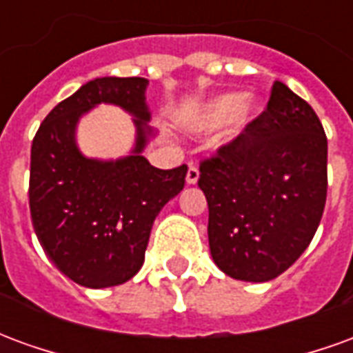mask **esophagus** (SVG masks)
<instances>
[{
  "label": "esophagus",
  "mask_w": 353,
  "mask_h": 353,
  "mask_svg": "<svg viewBox=\"0 0 353 353\" xmlns=\"http://www.w3.org/2000/svg\"><path fill=\"white\" fill-rule=\"evenodd\" d=\"M200 177V172L199 168L194 166V164H189V170H187V185H196V181H199Z\"/></svg>",
  "instance_id": "1"
}]
</instances>
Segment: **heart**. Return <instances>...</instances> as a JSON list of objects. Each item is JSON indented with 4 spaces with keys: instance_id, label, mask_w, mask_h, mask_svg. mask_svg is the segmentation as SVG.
I'll return each instance as SVG.
<instances>
[{
    "instance_id": "heart-1",
    "label": "heart",
    "mask_w": 353,
    "mask_h": 353,
    "mask_svg": "<svg viewBox=\"0 0 353 353\" xmlns=\"http://www.w3.org/2000/svg\"><path fill=\"white\" fill-rule=\"evenodd\" d=\"M259 115L261 105L255 100H244L242 94H221L200 109L192 121V126L199 130H212L232 121L230 136H240L253 126Z\"/></svg>"
}]
</instances>
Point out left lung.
I'll return each mask as SVG.
<instances>
[{
  "label": "left lung",
  "mask_w": 353,
  "mask_h": 353,
  "mask_svg": "<svg viewBox=\"0 0 353 353\" xmlns=\"http://www.w3.org/2000/svg\"><path fill=\"white\" fill-rule=\"evenodd\" d=\"M214 263L242 281H270L308 248L327 199V138L316 111L276 81L244 134L200 164Z\"/></svg>",
  "instance_id": "left-lung-1"
}]
</instances>
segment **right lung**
Listing matches in <instances>:
<instances>
[{"mask_svg":"<svg viewBox=\"0 0 353 353\" xmlns=\"http://www.w3.org/2000/svg\"><path fill=\"white\" fill-rule=\"evenodd\" d=\"M147 85L143 77L88 81L45 117L32 141L35 234L58 270L85 288L121 285L138 274L154 217L185 185V164L159 170L141 154L154 136ZM100 103L134 117V147L115 161L85 157L74 138L80 117Z\"/></svg>","mask_w":353,"mask_h":353,"instance_id":"1","label":"right lung"}]
</instances>
